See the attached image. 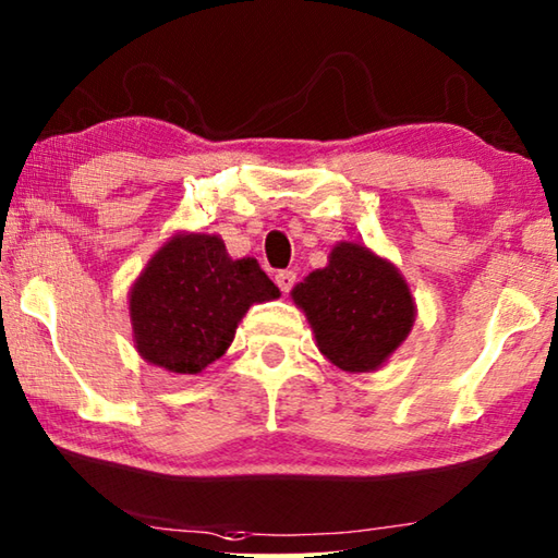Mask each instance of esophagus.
<instances>
[{
	"label": "esophagus",
	"mask_w": 558,
	"mask_h": 558,
	"mask_svg": "<svg viewBox=\"0 0 558 558\" xmlns=\"http://www.w3.org/2000/svg\"><path fill=\"white\" fill-rule=\"evenodd\" d=\"M295 280H298V272H295V270H280L278 276H276L278 288H280L282 292H286V295H288V292H290L292 288H295Z\"/></svg>",
	"instance_id": "34e87169"
}]
</instances>
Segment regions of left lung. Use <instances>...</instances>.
<instances>
[{
    "label": "left lung",
    "instance_id": "8db88e82",
    "mask_svg": "<svg viewBox=\"0 0 558 558\" xmlns=\"http://www.w3.org/2000/svg\"><path fill=\"white\" fill-rule=\"evenodd\" d=\"M305 310L319 351L351 373L376 371L412 329L408 282L366 246L339 244L329 266L292 290Z\"/></svg>",
    "mask_w": 558,
    "mask_h": 558
}]
</instances>
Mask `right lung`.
Here are the masks:
<instances>
[{
    "label": "right lung",
    "mask_w": 558,
    "mask_h": 558,
    "mask_svg": "<svg viewBox=\"0 0 558 558\" xmlns=\"http://www.w3.org/2000/svg\"><path fill=\"white\" fill-rule=\"evenodd\" d=\"M278 295L258 263L231 260L219 236H175L131 288L136 349L170 373H199L229 349L253 302Z\"/></svg>",
    "instance_id": "obj_1"
}]
</instances>
